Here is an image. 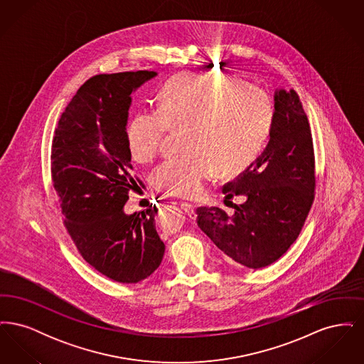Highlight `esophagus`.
<instances>
[{"instance_id":"obj_1","label":"esophagus","mask_w":364,"mask_h":364,"mask_svg":"<svg viewBox=\"0 0 364 364\" xmlns=\"http://www.w3.org/2000/svg\"><path fill=\"white\" fill-rule=\"evenodd\" d=\"M181 208L186 211V214L190 217L191 220H195V218H196L195 208H193L192 205L187 203V202H183V203H181Z\"/></svg>"}]
</instances>
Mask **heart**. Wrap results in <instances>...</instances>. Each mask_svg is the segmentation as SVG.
Listing matches in <instances>:
<instances>
[{
  "mask_svg": "<svg viewBox=\"0 0 364 364\" xmlns=\"http://www.w3.org/2000/svg\"><path fill=\"white\" fill-rule=\"evenodd\" d=\"M273 122L267 95L252 85L218 75L176 77L161 92L158 109L136 112L127 125L132 158L149 164L169 129H184L183 156L158 166L156 187L165 195L195 199L215 171L230 173L259 153Z\"/></svg>",
  "mask_w": 364,
  "mask_h": 364,
  "instance_id": "b5f03b06",
  "label": "heart"
}]
</instances>
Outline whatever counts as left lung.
<instances>
[{
    "label": "left lung",
    "mask_w": 364,
    "mask_h": 364,
    "mask_svg": "<svg viewBox=\"0 0 364 364\" xmlns=\"http://www.w3.org/2000/svg\"><path fill=\"white\" fill-rule=\"evenodd\" d=\"M270 139L242 173L224 186L226 198L242 195L228 215L220 208L196 210L198 226L235 266L262 269L297 239L315 190L311 129L294 90L277 88Z\"/></svg>",
    "instance_id": "8db88e82"
}]
</instances>
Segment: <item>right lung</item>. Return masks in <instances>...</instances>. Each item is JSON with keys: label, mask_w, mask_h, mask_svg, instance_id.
<instances>
[{"label": "right lung", "mask_w": 364, "mask_h": 364, "mask_svg": "<svg viewBox=\"0 0 364 364\" xmlns=\"http://www.w3.org/2000/svg\"><path fill=\"white\" fill-rule=\"evenodd\" d=\"M154 70L97 75L72 98L54 132L52 178L70 237L82 257L113 281L136 284L161 264L158 208L125 214L132 176L127 140L131 94Z\"/></svg>", "instance_id": "add662e5"}]
</instances>
